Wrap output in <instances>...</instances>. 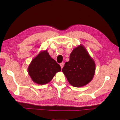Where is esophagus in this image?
Masks as SVG:
<instances>
[{"mask_svg": "<svg viewBox=\"0 0 120 120\" xmlns=\"http://www.w3.org/2000/svg\"><path fill=\"white\" fill-rule=\"evenodd\" d=\"M60 67H61V68H63V66H64V63H63V62H62V63H60Z\"/></svg>", "mask_w": 120, "mask_h": 120, "instance_id": "esophagus-1", "label": "esophagus"}]
</instances>
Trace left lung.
Segmentation results:
<instances>
[{"mask_svg":"<svg viewBox=\"0 0 120 120\" xmlns=\"http://www.w3.org/2000/svg\"><path fill=\"white\" fill-rule=\"evenodd\" d=\"M71 85L81 87L92 80L95 74V63L87 50L80 44L74 48L62 70Z\"/></svg>","mask_w":120,"mask_h":120,"instance_id":"8db88e82","label":"left lung"}]
</instances>
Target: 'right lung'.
<instances>
[{
    "instance_id": "1",
    "label": "right lung",
    "mask_w": 120,
    "mask_h": 120,
    "mask_svg": "<svg viewBox=\"0 0 120 120\" xmlns=\"http://www.w3.org/2000/svg\"><path fill=\"white\" fill-rule=\"evenodd\" d=\"M61 71L60 65L50 57L47 50L41 51L33 59L28 68L30 77L38 85L49 82L56 74Z\"/></svg>"
}]
</instances>
